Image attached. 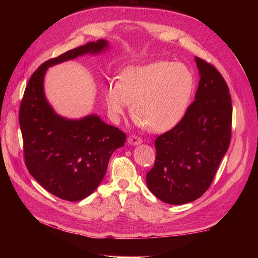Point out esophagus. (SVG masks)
Returning <instances> with one entry per match:
<instances>
[{"mask_svg": "<svg viewBox=\"0 0 258 258\" xmlns=\"http://www.w3.org/2000/svg\"><path fill=\"white\" fill-rule=\"evenodd\" d=\"M142 142H143V140L141 138H139L138 136L132 135L128 138V143L130 145H139V144H141Z\"/></svg>", "mask_w": 258, "mask_h": 258, "instance_id": "esophagus-1", "label": "esophagus"}]
</instances>
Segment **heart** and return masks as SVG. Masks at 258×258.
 <instances>
[{
    "instance_id": "heart-1",
    "label": "heart",
    "mask_w": 258,
    "mask_h": 258,
    "mask_svg": "<svg viewBox=\"0 0 258 258\" xmlns=\"http://www.w3.org/2000/svg\"><path fill=\"white\" fill-rule=\"evenodd\" d=\"M195 76L183 63L155 61L123 69L119 81L103 90L105 104L114 118L128 110L136 122L152 132H165L182 120L195 91Z\"/></svg>"
}]
</instances>
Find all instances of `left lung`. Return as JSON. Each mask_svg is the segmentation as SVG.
Wrapping results in <instances>:
<instances>
[{"label": "left lung", "instance_id": "obj_1", "mask_svg": "<svg viewBox=\"0 0 258 258\" xmlns=\"http://www.w3.org/2000/svg\"><path fill=\"white\" fill-rule=\"evenodd\" d=\"M200 81L195 101L175 127L155 140V165L146 184L169 205L198 199L212 183L231 138L229 88L215 67L195 58Z\"/></svg>", "mask_w": 258, "mask_h": 258}]
</instances>
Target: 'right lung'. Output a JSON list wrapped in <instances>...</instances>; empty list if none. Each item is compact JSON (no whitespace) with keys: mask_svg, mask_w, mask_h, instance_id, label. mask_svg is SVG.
<instances>
[{"mask_svg":"<svg viewBox=\"0 0 258 258\" xmlns=\"http://www.w3.org/2000/svg\"><path fill=\"white\" fill-rule=\"evenodd\" d=\"M107 48V41L98 40L47 60L30 77L23 93L19 123L26 166L46 190L60 199L80 201L95 191L126 135L95 114L68 119L54 113L45 97V73L51 66Z\"/></svg>","mask_w":258,"mask_h":258,"instance_id":"1","label":"right lung"}]
</instances>
